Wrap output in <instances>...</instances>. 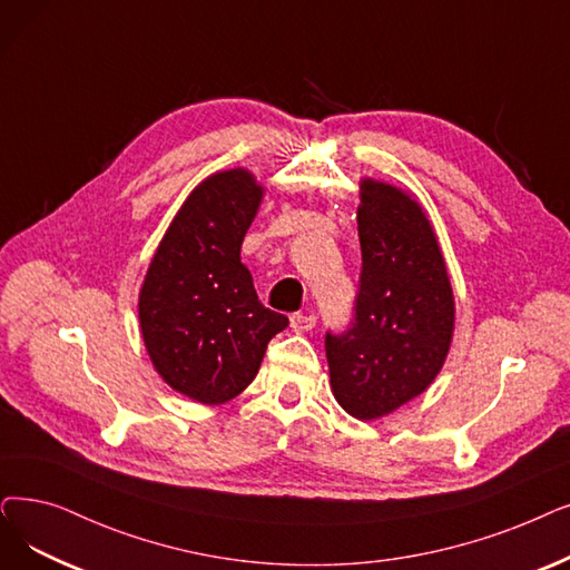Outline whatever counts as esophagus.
Returning a JSON list of instances; mask_svg holds the SVG:
<instances>
[{"mask_svg":"<svg viewBox=\"0 0 570 570\" xmlns=\"http://www.w3.org/2000/svg\"><path fill=\"white\" fill-rule=\"evenodd\" d=\"M316 326V316L314 314H303V312H295L291 314V328L295 333H307Z\"/></svg>","mask_w":570,"mask_h":570,"instance_id":"1","label":"esophagus"}]
</instances>
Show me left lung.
Listing matches in <instances>:
<instances>
[{
  "instance_id": "1",
  "label": "left lung",
  "mask_w": 570,
  "mask_h": 570,
  "mask_svg": "<svg viewBox=\"0 0 570 570\" xmlns=\"http://www.w3.org/2000/svg\"><path fill=\"white\" fill-rule=\"evenodd\" d=\"M358 186L356 321L344 335H326V358L340 407L373 422L433 384L450 354L456 305L438 235L414 195L370 177Z\"/></svg>"
}]
</instances>
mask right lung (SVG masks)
<instances>
[{
    "label": "right lung",
    "mask_w": 570,
    "mask_h": 570,
    "mask_svg": "<svg viewBox=\"0 0 570 570\" xmlns=\"http://www.w3.org/2000/svg\"><path fill=\"white\" fill-rule=\"evenodd\" d=\"M263 184L244 167L197 184L171 218L139 288V328L163 382L203 405L233 401L288 326L261 305L239 258Z\"/></svg>",
    "instance_id": "obj_1"
}]
</instances>
